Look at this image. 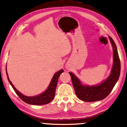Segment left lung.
Segmentation results:
<instances>
[{
    "label": "left lung",
    "mask_w": 127,
    "mask_h": 127,
    "mask_svg": "<svg viewBox=\"0 0 127 127\" xmlns=\"http://www.w3.org/2000/svg\"><path fill=\"white\" fill-rule=\"evenodd\" d=\"M109 38L113 46L114 63L110 75L103 82L92 87L82 85L73 74L69 72L75 94L81 100L92 102L104 99L111 92L119 78L121 70L120 60L115 42L110 36H109Z\"/></svg>",
    "instance_id": "left-lung-1"
}]
</instances>
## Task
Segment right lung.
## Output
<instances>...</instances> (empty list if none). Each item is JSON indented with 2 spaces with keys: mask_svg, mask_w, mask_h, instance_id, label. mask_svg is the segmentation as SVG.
<instances>
[{
  "mask_svg": "<svg viewBox=\"0 0 127 127\" xmlns=\"http://www.w3.org/2000/svg\"><path fill=\"white\" fill-rule=\"evenodd\" d=\"M7 72V70H6ZM63 72H64L63 70H61L59 71L58 72H56L55 75H54L53 78H52L51 82L49 84L48 89L44 92L43 94L39 95L36 96H26L21 94L19 91L17 90L16 88L14 87L11 82L8 78V74L6 72L7 76V78L8 82H10L11 87H13L15 92L17 94V95L19 96V97L23 100L24 102L30 104H33V105H43V104H48L50 103L51 101L53 100L54 97L55 95L56 89V86L57 84V81H58L59 75L60 74H62Z\"/></svg>",
  "mask_w": 127,
  "mask_h": 127,
  "instance_id": "right-lung-1",
  "label": "right lung"
}]
</instances>
